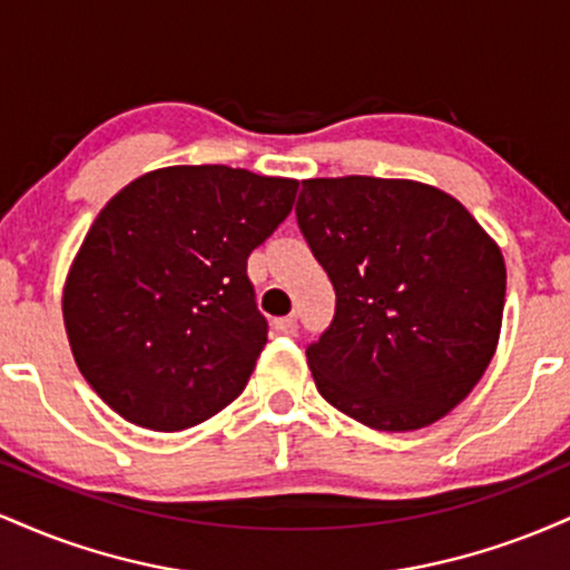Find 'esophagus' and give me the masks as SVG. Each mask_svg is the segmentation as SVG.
Returning a JSON list of instances; mask_svg holds the SVG:
<instances>
[{
	"instance_id": "esophagus-1",
	"label": "esophagus",
	"mask_w": 570,
	"mask_h": 570,
	"mask_svg": "<svg viewBox=\"0 0 570 570\" xmlns=\"http://www.w3.org/2000/svg\"><path fill=\"white\" fill-rule=\"evenodd\" d=\"M273 330H276L278 335H294V332H297V318L294 316L276 318V322H273Z\"/></svg>"
}]
</instances>
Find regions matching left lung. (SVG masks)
<instances>
[{
    "mask_svg": "<svg viewBox=\"0 0 570 570\" xmlns=\"http://www.w3.org/2000/svg\"><path fill=\"white\" fill-rule=\"evenodd\" d=\"M297 225L337 294L305 351L332 407L415 431L472 394L499 345L507 265L463 203L412 179H305Z\"/></svg>",
    "mask_w": 570,
    "mask_h": 570,
    "instance_id": "left-lung-1",
    "label": "left lung"
}]
</instances>
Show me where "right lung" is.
Segmentation results:
<instances>
[{"label": "right lung", "instance_id": "obj_1", "mask_svg": "<svg viewBox=\"0 0 570 570\" xmlns=\"http://www.w3.org/2000/svg\"><path fill=\"white\" fill-rule=\"evenodd\" d=\"M299 181L168 166L98 212L63 284L77 367L141 429L208 421L246 389L267 343L246 259L289 217Z\"/></svg>", "mask_w": 570, "mask_h": 570}]
</instances>
